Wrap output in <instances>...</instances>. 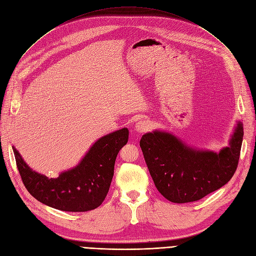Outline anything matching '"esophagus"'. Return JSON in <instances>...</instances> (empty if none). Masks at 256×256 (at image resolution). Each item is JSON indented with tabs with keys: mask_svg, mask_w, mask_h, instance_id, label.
Returning a JSON list of instances; mask_svg holds the SVG:
<instances>
[{
	"mask_svg": "<svg viewBox=\"0 0 256 256\" xmlns=\"http://www.w3.org/2000/svg\"><path fill=\"white\" fill-rule=\"evenodd\" d=\"M150 122H148V120H146V119H140V120H138V121L136 122V124H135V130H136L138 132H146V130H150Z\"/></svg>",
	"mask_w": 256,
	"mask_h": 256,
	"instance_id": "esophagus-1",
	"label": "esophagus"
}]
</instances>
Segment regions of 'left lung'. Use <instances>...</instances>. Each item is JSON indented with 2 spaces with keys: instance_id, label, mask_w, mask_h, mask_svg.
I'll return each mask as SVG.
<instances>
[{
  "instance_id": "1",
  "label": "left lung",
  "mask_w": 256,
  "mask_h": 256,
  "mask_svg": "<svg viewBox=\"0 0 256 256\" xmlns=\"http://www.w3.org/2000/svg\"><path fill=\"white\" fill-rule=\"evenodd\" d=\"M242 136L238 122L230 146L216 154L190 148L176 137L156 130L142 136L140 148L159 192L182 204L198 201L229 182L238 168Z\"/></svg>"
}]
</instances>
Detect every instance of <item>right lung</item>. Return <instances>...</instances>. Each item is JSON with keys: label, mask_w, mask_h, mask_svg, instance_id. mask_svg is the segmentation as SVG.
<instances>
[{"label": "right lung", "mask_w": 256, "mask_h": 256, "mask_svg": "<svg viewBox=\"0 0 256 256\" xmlns=\"http://www.w3.org/2000/svg\"><path fill=\"white\" fill-rule=\"evenodd\" d=\"M128 130L121 128L97 140L76 168L48 178L32 170L14 148L22 181L29 194L52 208L84 212L100 206L114 176L115 160L128 143Z\"/></svg>", "instance_id": "add662e5"}]
</instances>
